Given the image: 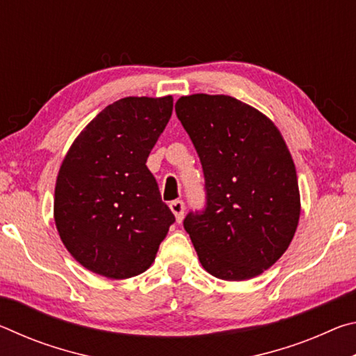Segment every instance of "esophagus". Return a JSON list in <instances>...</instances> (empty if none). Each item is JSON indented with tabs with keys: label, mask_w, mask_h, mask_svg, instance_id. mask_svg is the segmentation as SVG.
Instances as JSON below:
<instances>
[{
	"label": "esophagus",
	"mask_w": 356,
	"mask_h": 356,
	"mask_svg": "<svg viewBox=\"0 0 356 356\" xmlns=\"http://www.w3.org/2000/svg\"><path fill=\"white\" fill-rule=\"evenodd\" d=\"M170 209H171V212L174 213V216H176V221L177 222H180L184 220V213H185V204L182 202V201H172L171 204H170Z\"/></svg>",
	"instance_id": "34e87169"
}]
</instances>
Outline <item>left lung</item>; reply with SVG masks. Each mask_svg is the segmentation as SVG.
<instances>
[{"label": "left lung", "instance_id": "left-lung-1", "mask_svg": "<svg viewBox=\"0 0 356 356\" xmlns=\"http://www.w3.org/2000/svg\"><path fill=\"white\" fill-rule=\"evenodd\" d=\"M176 114L206 179V209L184 220L200 262L215 278H254L284 254L297 231L292 155L272 120L231 95H185Z\"/></svg>", "mask_w": 356, "mask_h": 356}]
</instances>
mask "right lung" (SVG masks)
<instances>
[{
    "label": "right lung",
    "instance_id": "1",
    "mask_svg": "<svg viewBox=\"0 0 356 356\" xmlns=\"http://www.w3.org/2000/svg\"><path fill=\"white\" fill-rule=\"evenodd\" d=\"M172 114V97H125L72 144L55 186V222L84 268L111 280L152 265L174 218L146 161Z\"/></svg>",
    "mask_w": 356,
    "mask_h": 356
}]
</instances>
